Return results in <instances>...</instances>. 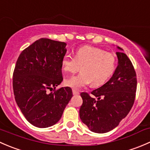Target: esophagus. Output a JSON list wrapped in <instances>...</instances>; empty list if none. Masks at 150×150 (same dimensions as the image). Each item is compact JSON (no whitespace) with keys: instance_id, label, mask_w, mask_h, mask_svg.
<instances>
[{"instance_id":"esophagus-1","label":"esophagus","mask_w":150,"mask_h":150,"mask_svg":"<svg viewBox=\"0 0 150 150\" xmlns=\"http://www.w3.org/2000/svg\"><path fill=\"white\" fill-rule=\"evenodd\" d=\"M72 93H73V95H78L79 94V91L77 90H75V89H72Z\"/></svg>"}]
</instances>
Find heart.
I'll use <instances>...</instances> for the list:
<instances>
[{
	"instance_id": "b5f03b06",
	"label": "heart",
	"mask_w": 150,
	"mask_h": 150,
	"mask_svg": "<svg viewBox=\"0 0 150 150\" xmlns=\"http://www.w3.org/2000/svg\"><path fill=\"white\" fill-rule=\"evenodd\" d=\"M62 68L66 73L82 72L67 78L66 86L79 89L91 83L93 87L105 84L115 72L117 60L115 56L101 48L85 46L75 51V57L66 54L62 59Z\"/></svg>"
}]
</instances>
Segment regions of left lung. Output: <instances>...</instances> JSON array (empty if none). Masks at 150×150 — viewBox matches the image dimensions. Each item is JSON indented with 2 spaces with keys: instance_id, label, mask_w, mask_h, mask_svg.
<instances>
[{
  "instance_id": "left-lung-1",
  "label": "left lung",
  "mask_w": 150,
  "mask_h": 150,
  "mask_svg": "<svg viewBox=\"0 0 150 150\" xmlns=\"http://www.w3.org/2000/svg\"><path fill=\"white\" fill-rule=\"evenodd\" d=\"M120 50H122L117 47ZM118 65L105 84L91 92H82L80 117L91 131L99 134L114 129L134 105L137 74L132 62L122 51L116 52Z\"/></svg>"
}]
</instances>
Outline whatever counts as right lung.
Here are the masks:
<instances>
[{
    "instance_id": "1",
    "label": "right lung",
    "mask_w": 150,
    "mask_h": 150,
    "mask_svg": "<svg viewBox=\"0 0 150 150\" xmlns=\"http://www.w3.org/2000/svg\"><path fill=\"white\" fill-rule=\"evenodd\" d=\"M65 46L64 42L40 38L24 49L16 61L15 100L27 120L38 128L57 123L72 96L71 88L56 89L63 81L61 62Z\"/></svg>"
}]
</instances>
